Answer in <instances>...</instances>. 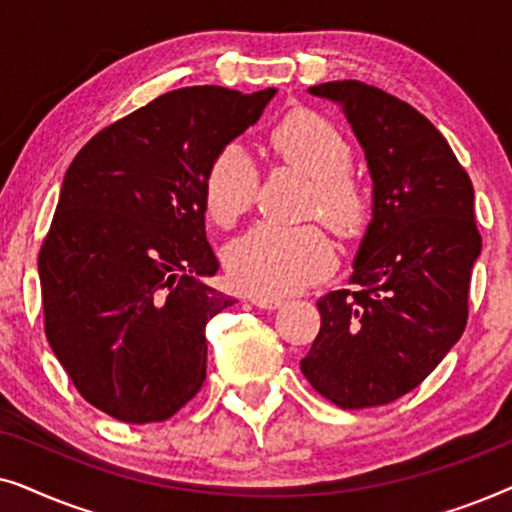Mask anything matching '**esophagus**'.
<instances>
[{
  "mask_svg": "<svg viewBox=\"0 0 512 512\" xmlns=\"http://www.w3.org/2000/svg\"><path fill=\"white\" fill-rule=\"evenodd\" d=\"M251 303L256 307H261V310H279V307L284 305L282 298H261V296H254L251 298Z\"/></svg>",
  "mask_w": 512,
  "mask_h": 512,
  "instance_id": "esophagus-1",
  "label": "esophagus"
}]
</instances>
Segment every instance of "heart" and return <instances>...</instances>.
<instances>
[{
	"instance_id": "heart-1",
	"label": "heart",
	"mask_w": 512,
	"mask_h": 512,
	"mask_svg": "<svg viewBox=\"0 0 512 512\" xmlns=\"http://www.w3.org/2000/svg\"><path fill=\"white\" fill-rule=\"evenodd\" d=\"M272 146L286 163L314 181L310 216L335 233L359 235L370 219L368 186L349 172L354 151L345 135L314 111H293L272 132ZM258 167L240 144L216 153L205 177L207 212L230 226L254 205ZM335 247L319 226H282L261 221L226 249V268L235 286L261 298H282L324 279L335 268Z\"/></svg>"
}]
</instances>
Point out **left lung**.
I'll return each instance as SVG.
<instances>
[{"label": "left lung", "instance_id": "left-lung-1", "mask_svg": "<svg viewBox=\"0 0 512 512\" xmlns=\"http://www.w3.org/2000/svg\"><path fill=\"white\" fill-rule=\"evenodd\" d=\"M307 93L340 104L373 179V219L349 284L319 298L321 328L300 370L342 410L419 387L457 345L482 237L473 184L447 139L408 102L361 81Z\"/></svg>", "mask_w": 512, "mask_h": 512}]
</instances>
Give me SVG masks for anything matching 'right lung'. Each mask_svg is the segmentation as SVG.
Instances as JSON below:
<instances>
[{
	"instance_id": "right-lung-1",
	"label": "right lung",
	"mask_w": 512,
	"mask_h": 512,
	"mask_svg": "<svg viewBox=\"0 0 512 512\" xmlns=\"http://www.w3.org/2000/svg\"><path fill=\"white\" fill-rule=\"evenodd\" d=\"M275 88L165 93L69 165L39 251L46 338L69 380L125 424L165 422L207 375V321L235 303L205 233V177Z\"/></svg>"
}]
</instances>
